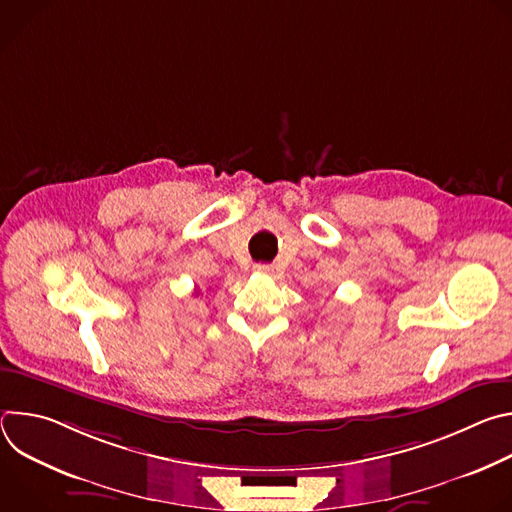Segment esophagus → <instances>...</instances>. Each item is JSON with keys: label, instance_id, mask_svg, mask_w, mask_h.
<instances>
[{"label": "esophagus", "instance_id": "34e87169", "mask_svg": "<svg viewBox=\"0 0 512 512\" xmlns=\"http://www.w3.org/2000/svg\"><path fill=\"white\" fill-rule=\"evenodd\" d=\"M255 269L261 273V275H273V265H269V263H259V265H255Z\"/></svg>", "mask_w": 512, "mask_h": 512}]
</instances>
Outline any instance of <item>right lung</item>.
<instances>
[{"label":"right lung","instance_id":"1","mask_svg":"<svg viewBox=\"0 0 512 512\" xmlns=\"http://www.w3.org/2000/svg\"><path fill=\"white\" fill-rule=\"evenodd\" d=\"M196 294H198V291H196Z\"/></svg>","mask_w":512,"mask_h":512}]
</instances>
